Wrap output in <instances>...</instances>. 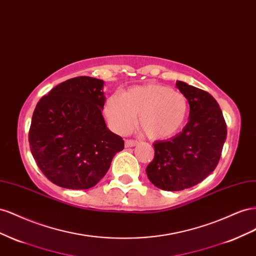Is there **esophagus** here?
Here are the masks:
<instances>
[{"instance_id":"esophagus-1","label":"esophagus","mask_w":256,"mask_h":256,"mask_svg":"<svg viewBox=\"0 0 256 256\" xmlns=\"http://www.w3.org/2000/svg\"><path fill=\"white\" fill-rule=\"evenodd\" d=\"M137 144H138V142L135 140H126V148L134 147V146H136Z\"/></svg>"}]
</instances>
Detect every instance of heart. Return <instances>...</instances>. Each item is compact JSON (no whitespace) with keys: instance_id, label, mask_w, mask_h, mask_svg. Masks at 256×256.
<instances>
[{"instance_id":"heart-1","label":"heart","mask_w":256,"mask_h":256,"mask_svg":"<svg viewBox=\"0 0 256 256\" xmlns=\"http://www.w3.org/2000/svg\"><path fill=\"white\" fill-rule=\"evenodd\" d=\"M104 112L110 126L126 133L140 116V126L153 140H166L184 126L188 102L184 93L160 84L130 88L122 96H108Z\"/></svg>"}]
</instances>
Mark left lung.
<instances>
[{
  "instance_id": "8db88e82",
  "label": "left lung",
  "mask_w": 256,
  "mask_h": 256,
  "mask_svg": "<svg viewBox=\"0 0 256 256\" xmlns=\"http://www.w3.org/2000/svg\"><path fill=\"white\" fill-rule=\"evenodd\" d=\"M190 104L188 122L168 140L154 142V158L146 168L151 184L182 191L200 184L220 160L228 128L216 100L206 91L177 82Z\"/></svg>"
}]
</instances>
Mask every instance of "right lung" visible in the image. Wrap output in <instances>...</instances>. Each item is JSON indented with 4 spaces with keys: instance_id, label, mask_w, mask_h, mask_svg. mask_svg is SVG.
Here are the masks:
<instances>
[{
    "instance_id": "1",
    "label": "right lung",
    "mask_w": 256,
    "mask_h": 256,
    "mask_svg": "<svg viewBox=\"0 0 256 256\" xmlns=\"http://www.w3.org/2000/svg\"><path fill=\"white\" fill-rule=\"evenodd\" d=\"M104 82L70 78L44 96L33 112L28 142L38 168L52 184L70 190L96 186L124 148L102 114Z\"/></svg>"
}]
</instances>
